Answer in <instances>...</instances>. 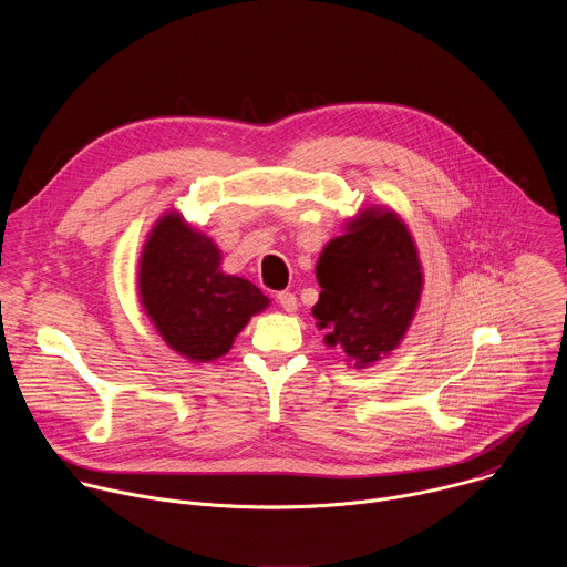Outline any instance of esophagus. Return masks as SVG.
<instances>
[{
	"label": "esophagus",
	"instance_id": "34e87169",
	"mask_svg": "<svg viewBox=\"0 0 567 567\" xmlns=\"http://www.w3.org/2000/svg\"><path fill=\"white\" fill-rule=\"evenodd\" d=\"M276 300L280 302V307H282L285 311H296V309H298V298H296L291 291H280V293L276 296Z\"/></svg>",
	"mask_w": 567,
	"mask_h": 567
}]
</instances>
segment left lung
<instances>
[{"label":"left lung","mask_w":567,"mask_h":567,"mask_svg":"<svg viewBox=\"0 0 567 567\" xmlns=\"http://www.w3.org/2000/svg\"><path fill=\"white\" fill-rule=\"evenodd\" d=\"M320 285L311 307L328 348L348 365L370 368L396 350L413 326L424 271L415 239L396 210L368 206L322 247L316 262Z\"/></svg>","instance_id":"1"}]
</instances>
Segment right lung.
I'll list each match as a JSON object with an SVG mask.
<instances>
[{
	"instance_id": "add662e5",
	"label": "right lung",
	"mask_w": 567,
	"mask_h": 567,
	"mask_svg": "<svg viewBox=\"0 0 567 567\" xmlns=\"http://www.w3.org/2000/svg\"><path fill=\"white\" fill-rule=\"evenodd\" d=\"M136 285L156 334L190 363L224 357L249 320L271 305L251 280L221 271L215 239L175 208L152 224Z\"/></svg>"
}]
</instances>
